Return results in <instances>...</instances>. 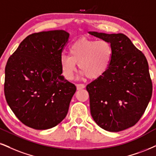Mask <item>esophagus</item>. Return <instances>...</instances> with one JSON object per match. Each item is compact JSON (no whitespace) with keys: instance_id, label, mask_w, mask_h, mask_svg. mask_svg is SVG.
<instances>
[{"instance_id":"esophagus-1","label":"esophagus","mask_w":156,"mask_h":156,"mask_svg":"<svg viewBox=\"0 0 156 156\" xmlns=\"http://www.w3.org/2000/svg\"><path fill=\"white\" fill-rule=\"evenodd\" d=\"M85 87V85L84 84H76V88L77 90H81Z\"/></svg>"}]
</instances>
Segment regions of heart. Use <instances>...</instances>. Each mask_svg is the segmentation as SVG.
<instances>
[{"instance_id": "b5f03b06", "label": "heart", "mask_w": 156, "mask_h": 156, "mask_svg": "<svg viewBox=\"0 0 156 156\" xmlns=\"http://www.w3.org/2000/svg\"><path fill=\"white\" fill-rule=\"evenodd\" d=\"M112 56L113 48L109 42L82 38L69 46V55H61L60 64L63 76L69 80L74 78L76 63L87 77L97 79L108 70Z\"/></svg>"}]
</instances>
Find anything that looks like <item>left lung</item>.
<instances>
[{"instance_id":"left-lung-1","label":"left lung","mask_w":156,"mask_h":156,"mask_svg":"<svg viewBox=\"0 0 156 156\" xmlns=\"http://www.w3.org/2000/svg\"><path fill=\"white\" fill-rule=\"evenodd\" d=\"M113 48L108 70L86 87L90 113L100 127L117 132L133 126L145 113L153 84L145 55L124 34L89 32Z\"/></svg>"}]
</instances>
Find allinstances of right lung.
<instances>
[{"instance_id": "add662e5", "label": "right lung", "mask_w": 156, "mask_h": 156, "mask_svg": "<svg viewBox=\"0 0 156 156\" xmlns=\"http://www.w3.org/2000/svg\"><path fill=\"white\" fill-rule=\"evenodd\" d=\"M69 37L64 30L30 34L7 61L5 100L15 116L29 127H54L68 113L76 88L61 75L60 58Z\"/></svg>"}]
</instances>
